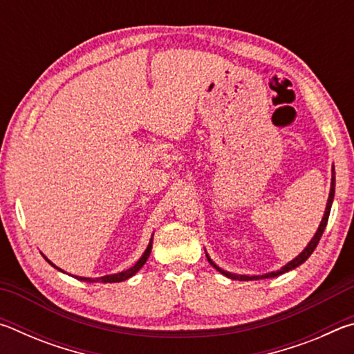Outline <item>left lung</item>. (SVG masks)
I'll list each match as a JSON object with an SVG mask.
<instances>
[{"mask_svg":"<svg viewBox=\"0 0 354 354\" xmlns=\"http://www.w3.org/2000/svg\"><path fill=\"white\" fill-rule=\"evenodd\" d=\"M334 190H335V173H334V167H333V176H331V189H329V196H328V203H326V209H325V214H323V218L320 221V226L319 230H317L315 236L313 237V241L308 243V247L304 248L301 253H299L295 259H292L289 263H286L283 268H279L277 272H270V273H266V274H254V277H248V274H236V273H231V272H226L223 268H220L217 263H215L211 257L207 254V261L211 266L215 268V270H218L221 274H225V277L231 278V279H237V281H253V279H263V278H274V277H279V274H283L286 272H290L293 268H297L301 266V263L308 259V257L314 253V250L317 245H319L320 237L323 234V231H325L326 223H328V218H329V212H331V206H333V200H334Z\"/></svg>","mask_w":354,"mask_h":354,"instance_id":"obj_1","label":"left lung"}]
</instances>
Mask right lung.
I'll return each mask as SVG.
<instances>
[{
	"instance_id": "add662e5",
	"label": "right lung",
	"mask_w": 354,
	"mask_h": 354,
	"mask_svg": "<svg viewBox=\"0 0 354 354\" xmlns=\"http://www.w3.org/2000/svg\"><path fill=\"white\" fill-rule=\"evenodd\" d=\"M151 243H153V236H151V239H149V243H148V247L145 250V253H143L140 259L137 261L133 267L128 268V270H123V272L113 273V274H106V277H101V278H84V277H75V278L80 279V281H86V283H122V281H127L128 278L134 277V274L139 272L143 266H145L148 256H149V253H151ZM45 259H46V257H45ZM48 262H50L55 268H57V270H61V268L56 267L51 261H48ZM61 272H64V270H61Z\"/></svg>"
}]
</instances>
